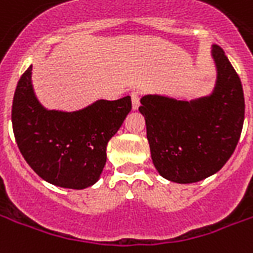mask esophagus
Wrapping results in <instances>:
<instances>
[{
    "mask_svg": "<svg viewBox=\"0 0 253 253\" xmlns=\"http://www.w3.org/2000/svg\"><path fill=\"white\" fill-rule=\"evenodd\" d=\"M131 102L132 110H138V107L141 106V102H139V92H138V91H132L131 92Z\"/></svg>",
    "mask_w": 253,
    "mask_h": 253,
    "instance_id": "esophagus-1",
    "label": "esophagus"
}]
</instances>
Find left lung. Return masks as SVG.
I'll list each match as a JSON object with an SVG mask.
<instances>
[{
	"mask_svg": "<svg viewBox=\"0 0 253 253\" xmlns=\"http://www.w3.org/2000/svg\"><path fill=\"white\" fill-rule=\"evenodd\" d=\"M212 56L217 80L209 96L141 99L153 164L173 182L192 184L217 173L240 139L246 111L240 78L220 46L213 45Z\"/></svg>",
	"mask_w": 253,
	"mask_h": 253,
	"instance_id": "left-lung-1",
	"label": "left lung"
}]
</instances>
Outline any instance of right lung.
Listing matches in <instances>:
<instances>
[{"mask_svg": "<svg viewBox=\"0 0 253 253\" xmlns=\"http://www.w3.org/2000/svg\"><path fill=\"white\" fill-rule=\"evenodd\" d=\"M32 65L18 80L12 123L17 146L28 165L46 182L85 189L100 177L106 147L131 111V98L96 100L74 112L46 110L32 87Z\"/></svg>", "mask_w": 253, "mask_h": 253, "instance_id": "obj_1", "label": "right lung"}]
</instances>
